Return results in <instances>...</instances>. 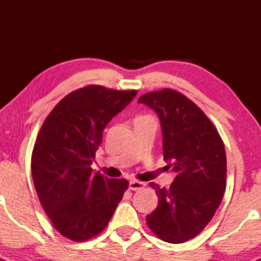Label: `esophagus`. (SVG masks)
<instances>
[{"label": "esophagus", "instance_id": "esophagus-1", "mask_svg": "<svg viewBox=\"0 0 261 261\" xmlns=\"http://www.w3.org/2000/svg\"><path fill=\"white\" fill-rule=\"evenodd\" d=\"M144 187H145V183H143V181L134 180V179L128 181V188H130L131 191H140V189H143Z\"/></svg>", "mask_w": 261, "mask_h": 261}]
</instances>
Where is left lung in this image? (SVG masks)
Returning a JSON list of instances; mask_svg holds the SVG:
<instances>
[{"instance_id":"left-lung-1","label":"left lung","mask_w":261,"mask_h":261,"mask_svg":"<svg viewBox=\"0 0 261 261\" xmlns=\"http://www.w3.org/2000/svg\"><path fill=\"white\" fill-rule=\"evenodd\" d=\"M138 102L159 117L164 160L175 173L169 188L151 183L159 202L146 216V222L162 240L186 243L206 227L222 201L226 189L222 139L203 111L179 92H151Z\"/></svg>"}]
</instances>
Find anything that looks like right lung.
<instances>
[{"label": "right lung", "mask_w": 261, "mask_h": 261, "mask_svg": "<svg viewBox=\"0 0 261 261\" xmlns=\"http://www.w3.org/2000/svg\"><path fill=\"white\" fill-rule=\"evenodd\" d=\"M136 94L88 86L65 96L41 126L31 158L34 186L54 227L70 240L101 232L127 189V180L103 177L91 164L107 123Z\"/></svg>", "instance_id": "add662e5"}]
</instances>
